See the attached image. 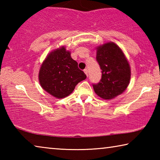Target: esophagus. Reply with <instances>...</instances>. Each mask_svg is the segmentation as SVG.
I'll list each match as a JSON object with an SVG mask.
<instances>
[{
  "label": "esophagus",
  "mask_w": 160,
  "mask_h": 160,
  "mask_svg": "<svg viewBox=\"0 0 160 160\" xmlns=\"http://www.w3.org/2000/svg\"><path fill=\"white\" fill-rule=\"evenodd\" d=\"M84 72H85L87 76H88V69H85V70H84Z\"/></svg>",
  "instance_id": "34e87169"
}]
</instances>
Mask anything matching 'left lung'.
<instances>
[{"label": "left lung", "mask_w": 160, "mask_h": 160, "mask_svg": "<svg viewBox=\"0 0 160 160\" xmlns=\"http://www.w3.org/2000/svg\"><path fill=\"white\" fill-rule=\"evenodd\" d=\"M97 61L102 70V79L93 88L104 99H112L126 90L131 80V67L121 48L114 42L96 47Z\"/></svg>", "instance_id": "left-lung-1"}]
</instances>
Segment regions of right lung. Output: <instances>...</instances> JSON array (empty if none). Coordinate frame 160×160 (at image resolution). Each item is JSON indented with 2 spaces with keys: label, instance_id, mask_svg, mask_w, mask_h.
I'll return each instance as SVG.
<instances>
[{
  "label": "right lung",
  "instance_id": "add662e5",
  "mask_svg": "<svg viewBox=\"0 0 160 160\" xmlns=\"http://www.w3.org/2000/svg\"><path fill=\"white\" fill-rule=\"evenodd\" d=\"M65 46L48 54L39 72L42 89L57 99L64 98L73 92L78 82L86 79V75L78 68Z\"/></svg>",
  "mask_w": 160,
  "mask_h": 160
}]
</instances>
